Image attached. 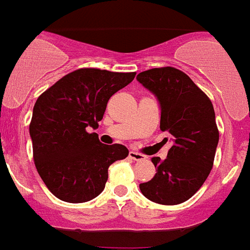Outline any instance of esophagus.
Instances as JSON below:
<instances>
[{
    "instance_id": "esophagus-1",
    "label": "esophagus",
    "mask_w": 250,
    "mask_h": 250,
    "mask_svg": "<svg viewBox=\"0 0 250 250\" xmlns=\"http://www.w3.org/2000/svg\"><path fill=\"white\" fill-rule=\"evenodd\" d=\"M129 157H130L131 160H134V161H142V160L146 159L142 153L134 152V151H130V152H129Z\"/></svg>"
}]
</instances>
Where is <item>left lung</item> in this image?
Returning <instances> with one entry per match:
<instances>
[{"label": "left lung", "instance_id": "8db88e82", "mask_svg": "<svg viewBox=\"0 0 250 250\" xmlns=\"http://www.w3.org/2000/svg\"><path fill=\"white\" fill-rule=\"evenodd\" d=\"M137 80L156 97L160 129L173 142L167 159L152 157L157 173L139 188L153 203L181 204L204 185L213 167L219 139L214 108L192 80L173 67L141 72Z\"/></svg>", "mask_w": 250, "mask_h": 250}]
</instances>
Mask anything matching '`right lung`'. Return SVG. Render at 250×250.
I'll list each match as a JSON object with an SVG mask.
<instances>
[{
	"label": "right lung",
	"instance_id": "obj_1",
	"mask_svg": "<svg viewBox=\"0 0 250 250\" xmlns=\"http://www.w3.org/2000/svg\"><path fill=\"white\" fill-rule=\"evenodd\" d=\"M135 72L77 69L41 94L33 107L29 135L40 177L67 203L93 200L104 189L109 165L129 155L123 145H103L97 129L109 98L134 80Z\"/></svg>",
	"mask_w": 250,
	"mask_h": 250
}]
</instances>
